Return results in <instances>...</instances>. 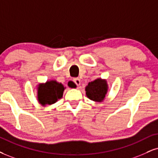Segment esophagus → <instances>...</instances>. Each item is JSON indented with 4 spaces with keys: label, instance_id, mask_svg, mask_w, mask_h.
Segmentation results:
<instances>
[{
    "label": "esophagus",
    "instance_id": "esophagus-1",
    "mask_svg": "<svg viewBox=\"0 0 158 158\" xmlns=\"http://www.w3.org/2000/svg\"><path fill=\"white\" fill-rule=\"evenodd\" d=\"M73 81H74V82H75V83L77 85V86H79V85H81V79L78 78V77H77V78L74 79Z\"/></svg>",
    "mask_w": 158,
    "mask_h": 158
}]
</instances>
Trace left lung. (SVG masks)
Wrapping results in <instances>:
<instances>
[{
	"label": "left lung",
	"mask_w": 158,
	"mask_h": 158,
	"mask_svg": "<svg viewBox=\"0 0 158 158\" xmlns=\"http://www.w3.org/2000/svg\"><path fill=\"white\" fill-rule=\"evenodd\" d=\"M85 95L89 100L101 102L106 98L108 91V85L106 79L100 77L91 81L85 88Z\"/></svg>",
	"instance_id": "left-lung-1"
}]
</instances>
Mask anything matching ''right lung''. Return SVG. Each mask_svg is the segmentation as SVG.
Here are the masks:
<instances>
[{
	"mask_svg": "<svg viewBox=\"0 0 158 158\" xmlns=\"http://www.w3.org/2000/svg\"><path fill=\"white\" fill-rule=\"evenodd\" d=\"M65 89L66 87L63 84L55 80L47 81L44 83H39L36 89L39 103L42 106L54 104L63 97Z\"/></svg>",
	"mask_w": 158,
	"mask_h": 158,
	"instance_id": "right-lung-1",
	"label": "right lung"
}]
</instances>
